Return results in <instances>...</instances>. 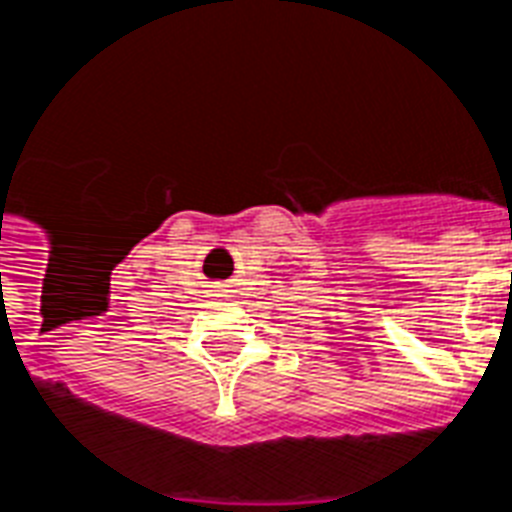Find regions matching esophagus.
<instances>
[{"mask_svg":"<svg viewBox=\"0 0 512 512\" xmlns=\"http://www.w3.org/2000/svg\"><path fill=\"white\" fill-rule=\"evenodd\" d=\"M225 287H228V284H214V292H228Z\"/></svg>","mask_w":512,"mask_h":512,"instance_id":"1","label":"esophagus"}]
</instances>
